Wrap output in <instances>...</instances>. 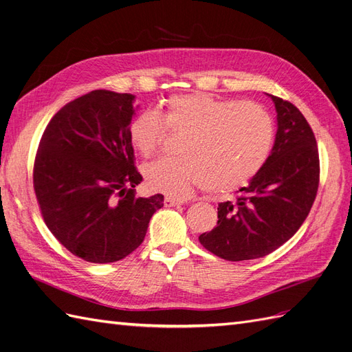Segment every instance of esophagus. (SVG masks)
Wrapping results in <instances>:
<instances>
[{"mask_svg":"<svg viewBox=\"0 0 352 352\" xmlns=\"http://www.w3.org/2000/svg\"><path fill=\"white\" fill-rule=\"evenodd\" d=\"M184 201L172 198V197H166L164 198V207H177V206H182Z\"/></svg>","mask_w":352,"mask_h":352,"instance_id":"obj_1","label":"esophagus"}]
</instances>
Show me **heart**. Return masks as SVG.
Listing matches in <instances>:
<instances>
[{
  "mask_svg": "<svg viewBox=\"0 0 352 352\" xmlns=\"http://www.w3.org/2000/svg\"><path fill=\"white\" fill-rule=\"evenodd\" d=\"M184 133L179 158L144 167L154 192L185 197L197 188L229 192L257 175L272 151L274 126L263 105L233 101L204 92L172 95L163 102L162 119L153 111L136 114L127 133L135 150L151 157L164 132Z\"/></svg>",
  "mask_w": 352,
  "mask_h": 352,
  "instance_id": "obj_1",
  "label": "heart"
}]
</instances>
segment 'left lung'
Returning a JSON list of instances; mask_svg holds the SVG:
<instances>
[{
  "mask_svg": "<svg viewBox=\"0 0 352 352\" xmlns=\"http://www.w3.org/2000/svg\"><path fill=\"white\" fill-rule=\"evenodd\" d=\"M278 113L272 153L235 201L220 202L217 226L199 235L202 247L229 261L260 258L301 228L317 195L320 162L314 133L289 101L270 95Z\"/></svg>",
  "mask_w": 352,
  "mask_h": 352,
  "instance_id": "8db88e82",
  "label": "left lung"
}]
</instances>
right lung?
Segmentation results:
<instances>
[{
  "mask_svg": "<svg viewBox=\"0 0 352 352\" xmlns=\"http://www.w3.org/2000/svg\"><path fill=\"white\" fill-rule=\"evenodd\" d=\"M135 95L97 89L58 110L42 133L34 164L41 214L57 241L89 263H114L142 243L163 207L157 194L136 198L129 124Z\"/></svg>",
  "mask_w": 352,
  "mask_h": 352,
  "instance_id": "add662e5",
  "label": "right lung"
}]
</instances>
